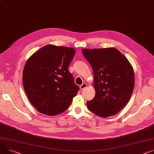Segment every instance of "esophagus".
I'll use <instances>...</instances> for the list:
<instances>
[{
  "label": "esophagus",
  "instance_id": "34e87169",
  "mask_svg": "<svg viewBox=\"0 0 154 154\" xmlns=\"http://www.w3.org/2000/svg\"><path fill=\"white\" fill-rule=\"evenodd\" d=\"M87 87V83H82V85H80V90H84L85 88H86Z\"/></svg>",
  "mask_w": 154,
  "mask_h": 154
}]
</instances>
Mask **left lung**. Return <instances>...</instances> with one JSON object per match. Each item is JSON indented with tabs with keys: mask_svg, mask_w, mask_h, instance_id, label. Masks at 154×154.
Instances as JSON below:
<instances>
[{
	"mask_svg": "<svg viewBox=\"0 0 154 154\" xmlns=\"http://www.w3.org/2000/svg\"><path fill=\"white\" fill-rule=\"evenodd\" d=\"M82 53L92 67L96 94L87 102L89 110L106 118L119 113L127 104L134 87L133 68L117 49L83 48Z\"/></svg>",
	"mask_w": 154,
	"mask_h": 154,
	"instance_id": "1",
	"label": "left lung"
}]
</instances>
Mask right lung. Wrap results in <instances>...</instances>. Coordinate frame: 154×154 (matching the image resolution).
I'll return each mask as SVG.
<instances>
[{"instance_id":"right-lung-1","label":"right lung","mask_w":154,"mask_h":154,"mask_svg":"<svg viewBox=\"0 0 154 154\" xmlns=\"http://www.w3.org/2000/svg\"><path fill=\"white\" fill-rule=\"evenodd\" d=\"M75 54L73 48L47 45L27 60L23 84L27 97L40 113L54 116L71 105L79 90L69 65Z\"/></svg>"}]
</instances>
